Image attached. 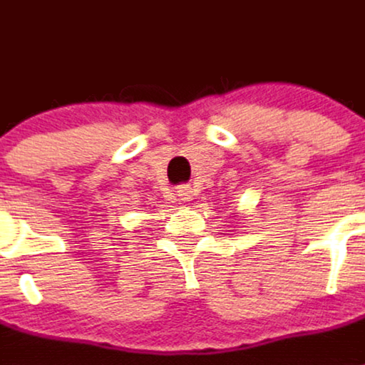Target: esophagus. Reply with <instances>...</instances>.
<instances>
[{
	"label": "esophagus",
	"instance_id": "34e87169",
	"mask_svg": "<svg viewBox=\"0 0 365 365\" xmlns=\"http://www.w3.org/2000/svg\"><path fill=\"white\" fill-rule=\"evenodd\" d=\"M176 197H178V200L182 202V204H187V202L192 200L195 192H192V189L189 187V185H182V187H178Z\"/></svg>",
	"mask_w": 365,
	"mask_h": 365
}]
</instances>
